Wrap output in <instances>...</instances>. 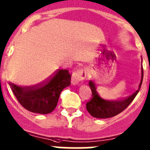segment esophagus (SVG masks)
I'll list each match as a JSON object with an SVG mask.
<instances>
[{
	"label": "esophagus",
	"instance_id": "34e87169",
	"mask_svg": "<svg viewBox=\"0 0 150 150\" xmlns=\"http://www.w3.org/2000/svg\"><path fill=\"white\" fill-rule=\"evenodd\" d=\"M86 77V73L85 70L79 69L73 73L71 76V84L77 85L80 81L83 80Z\"/></svg>",
	"mask_w": 150,
	"mask_h": 150
}]
</instances>
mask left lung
<instances>
[{"label": "left lung", "mask_w": 150, "mask_h": 150, "mask_svg": "<svg viewBox=\"0 0 150 150\" xmlns=\"http://www.w3.org/2000/svg\"><path fill=\"white\" fill-rule=\"evenodd\" d=\"M144 77V71L141 68V79L138 89L134 94L121 100H108L99 95L95 85L92 81H89L88 85L92 91L91 100L86 103V109L91 116L97 118H109L120 114L126 109L131 103L139 92Z\"/></svg>", "instance_id": "8db88e82"}]
</instances>
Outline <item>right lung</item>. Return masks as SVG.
<instances>
[{
  "label": "right lung",
  "mask_w": 150,
  "mask_h": 150,
  "mask_svg": "<svg viewBox=\"0 0 150 150\" xmlns=\"http://www.w3.org/2000/svg\"><path fill=\"white\" fill-rule=\"evenodd\" d=\"M71 79L68 70L59 69L39 85L23 87L9 82V86L24 108L33 113L46 115L56 108L62 91L71 85Z\"/></svg>",
  "instance_id": "add662e5"
}]
</instances>
